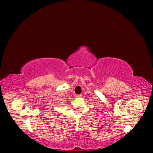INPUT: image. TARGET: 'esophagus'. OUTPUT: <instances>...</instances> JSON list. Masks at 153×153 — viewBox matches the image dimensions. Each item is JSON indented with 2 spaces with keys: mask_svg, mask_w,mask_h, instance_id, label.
I'll return each instance as SVG.
<instances>
[{
  "mask_svg": "<svg viewBox=\"0 0 153 153\" xmlns=\"http://www.w3.org/2000/svg\"><path fill=\"white\" fill-rule=\"evenodd\" d=\"M82 97V94H77L76 95V97L77 98H80V97Z\"/></svg>",
  "mask_w": 153,
  "mask_h": 153,
  "instance_id": "esophagus-1",
  "label": "esophagus"
}]
</instances>
